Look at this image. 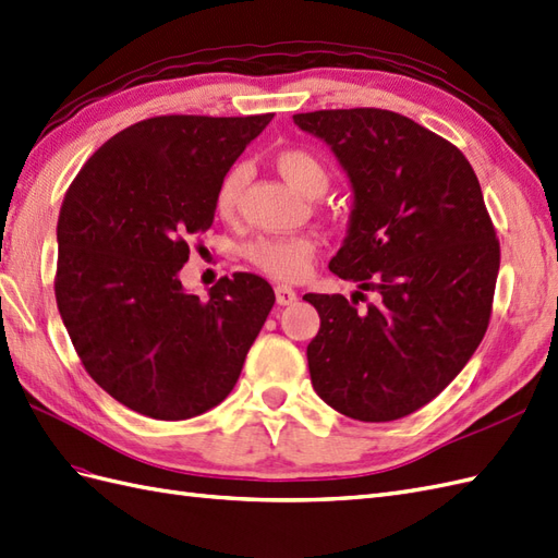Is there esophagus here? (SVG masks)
I'll list each match as a JSON object with an SVG mask.
<instances>
[{
    "mask_svg": "<svg viewBox=\"0 0 558 558\" xmlns=\"http://www.w3.org/2000/svg\"><path fill=\"white\" fill-rule=\"evenodd\" d=\"M276 302L280 306H292L296 302V292L292 288H288V284H278V288H276Z\"/></svg>",
    "mask_w": 558,
    "mask_h": 558,
    "instance_id": "1",
    "label": "esophagus"
}]
</instances>
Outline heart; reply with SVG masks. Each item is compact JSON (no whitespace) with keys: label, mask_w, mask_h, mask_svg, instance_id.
Returning a JSON list of instances; mask_svg holds the SVG:
<instances>
[{"label":"heart","mask_w":558,"mask_h":558,"mask_svg":"<svg viewBox=\"0 0 558 558\" xmlns=\"http://www.w3.org/2000/svg\"><path fill=\"white\" fill-rule=\"evenodd\" d=\"M278 174L288 181L294 191L306 197H318L327 189V169L316 155L302 148L280 150L274 160ZM245 183V171L231 169L221 179L214 207L221 219H231ZM318 240L313 235H262L245 245V256L252 266L264 270L266 276L278 280H299L308 274L313 256H316Z\"/></svg>","instance_id":"obj_1"}]
</instances>
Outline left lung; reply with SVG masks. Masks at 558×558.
I'll return each instance as SVG.
<instances>
[{"mask_svg":"<svg viewBox=\"0 0 558 558\" xmlns=\"http://www.w3.org/2000/svg\"><path fill=\"white\" fill-rule=\"evenodd\" d=\"M294 124L330 146L353 191L330 270L377 292L367 311L304 296L320 316L311 384L347 417L401 420L462 373L488 330L499 242L481 183L460 148L391 110H316Z\"/></svg>","mask_w":558,"mask_h":558,"instance_id":"8db88e82","label":"left lung"}]
</instances>
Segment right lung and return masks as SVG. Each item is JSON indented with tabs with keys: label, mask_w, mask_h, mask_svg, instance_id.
Here are the masks:
<instances>
[{
	"label": "right lung",
	"mask_w": 558,
	"mask_h": 558,
	"mask_svg": "<svg viewBox=\"0 0 558 558\" xmlns=\"http://www.w3.org/2000/svg\"><path fill=\"white\" fill-rule=\"evenodd\" d=\"M274 120L162 116L108 138L59 214L56 304L84 369L153 420H189L233 391L276 294L252 274L199 299L179 270L214 221L228 169Z\"/></svg>",
	"instance_id": "obj_1"
}]
</instances>
